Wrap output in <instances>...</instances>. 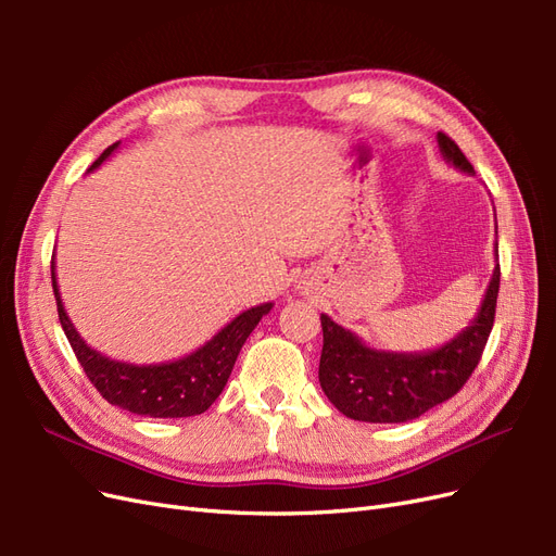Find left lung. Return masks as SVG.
I'll list each match as a JSON object with an SVG mask.
<instances>
[{
  "label": "left lung",
  "mask_w": 556,
  "mask_h": 556,
  "mask_svg": "<svg viewBox=\"0 0 556 556\" xmlns=\"http://www.w3.org/2000/svg\"><path fill=\"white\" fill-rule=\"evenodd\" d=\"M435 141L447 164L476 176L473 164L466 160L457 143L443 131L435 134ZM494 262L490 285L468 327L431 350L394 352L371 348L355 331L333 323L325 313L319 315L325 336L319 387L333 406L357 422L399 425L417 419L457 394L478 366L494 327L501 280L498 241L494 243Z\"/></svg>",
  "instance_id": "obj_1"
}]
</instances>
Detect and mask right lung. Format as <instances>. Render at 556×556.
<instances>
[{"instance_id":"add662e5","label":"right lung","mask_w":556,"mask_h":556,"mask_svg":"<svg viewBox=\"0 0 556 556\" xmlns=\"http://www.w3.org/2000/svg\"><path fill=\"white\" fill-rule=\"evenodd\" d=\"M117 146L121 141L109 146L90 166V172L99 169L115 153ZM50 276H53L60 325L76 352L83 371L88 374L97 392L111 406L141 417H192L208 410L211 403L223 394L245 339L260 325V319L274 308V301H266V304L239 313L213 339L178 359L131 364L106 357L104 352L86 343L64 308L55 274V257L50 264Z\"/></svg>"}]
</instances>
